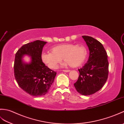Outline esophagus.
<instances>
[{"label":"esophagus","mask_w":124,"mask_h":124,"mask_svg":"<svg viewBox=\"0 0 124 124\" xmlns=\"http://www.w3.org/2000/svg\"><path fill=\"white\" fill-rule=\"evenodd\" d=\"M63 71L65 72H68L70 71V70H63Z\"/></svg>","instance_id":"esophagus-1"}]
</instances>
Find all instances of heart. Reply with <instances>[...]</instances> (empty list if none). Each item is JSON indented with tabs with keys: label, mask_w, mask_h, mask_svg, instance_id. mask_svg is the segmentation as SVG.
Masks as SVG:
<instances>
[{
	"label": "heart",
	"mask_w": 124,
	"mask_h": 124,
	"mask_svg": "<svg viewBox=\"0 0 124 124\" xmlns=\"http://www.w3.org/2000/svg\"><path fill=\"white\" fill-rule=\"evenodd\" d=\"M51 52H43L41 54L42 61L51 69H55L61 61H65L63 66L68 64L71 67H79L85 61L88 50L83 45L64 44L52 48Z\"/></svg>",
	"instance_id": "b5f03b06"
}]
</instances>
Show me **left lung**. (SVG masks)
<instances>
[{"mask_svg":"<svg viewBox=\"0 0 124 124\" xmlns=\"http://www.w3.org/2000/svg\"><path fill=\"white\" fill-rule=\"evenodd\" d=\"M82 37L89 47V57L85 65L78 70L79 77L74 85L79 93L88 96L98 91L105 85L109 63L107 52L101 43L91 36Z\"/></svg>","mask_w":124,"mask_h":124,"instance_id":"1","label":"left lung"}]
</instances>
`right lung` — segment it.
Returning a JSON list of instances; mask_svg holds the SVG:
<instances>
[{
  "label": "right lung",
  "instance_id": "right-lung-1",
  "mask_svg": "<svg viewBox=\"0 0 124 124\" xmlns=\"http://www.w3.org/2000/svg\"><path fill=\"white\" fill-rule=\"evenodd\" d=\"M47 42L37 41L27 43L20 48L15 54L14 76L19 86L31 96L40 97L46 94L54 82L56 72L46 66L42 61L43 48ZM24 55L31 57V62L25 63Z\"/></svg>",
  "mask_w": 124,
  "mask_h": 124
}]
</instances>
